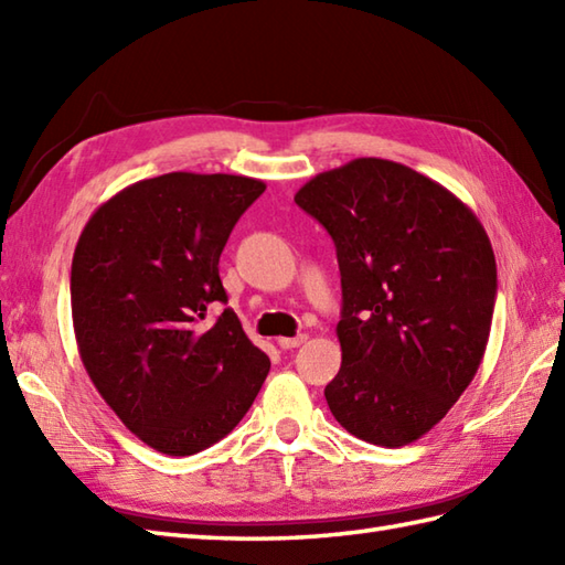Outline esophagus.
<instances>
[{"mask_svg":"<svg viewBox=\"0 0 565 565\" xmlns=\"http://www.w3.org/2000/svg\"><path fill=\"white\" fill-rule=\"evenodd\" d=\"M308 340V334H296V338H281L279 347L281 350H294V347H301Z\"/></svg>","mask_w":565,"mask_h":565,"instance_id":"obj_1","label":"esophagus"}]
</instances>
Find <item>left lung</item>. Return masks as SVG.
<instances>
[{
  "label": "left lung",
  "mask_w": 565,
  "mask_h": 565,
  "mask_svg": "<svg viewBox=\"0 0 565 565\" xmlns=\"http://www.w3.org/2000/svg\"><path fill=\"white\" fill-rule=\"evenodd\" d=\"M294 201L330 233L342 276V366L326 401L379 447L435 427L473 381L493 322L498 269L476 213L411 167L359 158Z\"/></svg>",
  "instance_id": "8db88e82"
}]
</instances>
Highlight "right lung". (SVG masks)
Here are the masks:
<instances>
[{"mask_svg": "<svg viewBox=\"0 0 565 565\" xmlns=\"http://www.w3.org/2000/svg\"><path fill=\"white\" fill-rule=\"evenodd\" d=\"M267 189L239 174L170 172L94 211L72 257V326L106 405L148 447L191 456L245 417L269 374L227 303L218 259Z\"/></svg>", "mask_w": 565, "mask_h": 565, "instance_id": "1", "label": "right lung"}]
</instances>
